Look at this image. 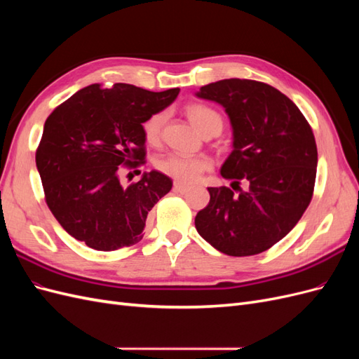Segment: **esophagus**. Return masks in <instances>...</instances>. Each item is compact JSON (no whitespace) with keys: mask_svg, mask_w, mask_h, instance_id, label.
Segmentation results:
<instances>
[{"mask_svg":"<svg viewBox=\"0 0 359 359\" xmlns=\"http://www.w3.org/2000/svg\"><path fill=\"white\" fill-rule=\"evenodd\" d=\"M189 190H190V186H186V184H181V182L173 184V191L184 194V193H187Z\"/></svg>","mask_w":359,"mask_h":359,"instance_id":"obj_1","label":"esophagus"}]
</instances>
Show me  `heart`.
I'll list each match as a JSON object with an SVG mask.
<instances>
[{
    "label": "heart",
    "mask_w": 359,
    "mask_h": 359,
    "mask_svg": "<svg viewBox=\"0 0 359 359\" xmlns=\"http://www.w3.org/2000/svg\"><path fill=\"white\" fill-rule=\"evenodd\" d=\"M189 121L198 128L201 135L217 133L223 128V116L212 107L206 104L193 103L186 107ZM166 123L165 112H156L149 115L142 124V133L149 145H158L163 135V127ZM156 168L163 175H166L177 182L190 184L199 180L203 172L211 169V160L205 156L186 157L180 154H166L156 160Z\"/></svg>",
    "instance_id": "b5f03b06"
}]
</instances>
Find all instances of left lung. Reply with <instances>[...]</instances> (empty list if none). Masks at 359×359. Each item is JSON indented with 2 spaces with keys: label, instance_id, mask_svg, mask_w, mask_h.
<instances>
[{
  "label": "left lung",
  "instance_id": "8db88e82",
  "mask_svg": "<svg viewBox=\"0 0 359 359\" xmlns=\"http://www.w3.org/2000/svg\"><path fill=\"white\" fill-rule=\"evenodd\" d=\"M196 95L224 107L233 151L220 170L232 180V189L210 187V203L194 224L205 241L227 256L262 253L295 227L313 198L318 168L313 130L289 97L264 82L223 79L202 86Z\"/></svg>",
  "mask_w": 359,
  "mask_h": 359
}]
</instances>
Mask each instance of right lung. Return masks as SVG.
Segmentation results:
<instances>
[{"instance_id": "obj_1", "label": "right lung", "mask_w": 359, "mask_h": 359, "mask_svg": "<svg viewBox=\"0 0 359 359\" xmlns=\"http://www.w3.org/2000/svg\"><path fill=\"white\" fill-rule=\"evenodd\" d=\"M178 93L93 83L48 116L36 165L49 210L69 235L100 252L142 240L147 215L170 191L172 180L151 170L126 187L119 166L144 165L142 124Z\"/></svg>"}]
</instances>
